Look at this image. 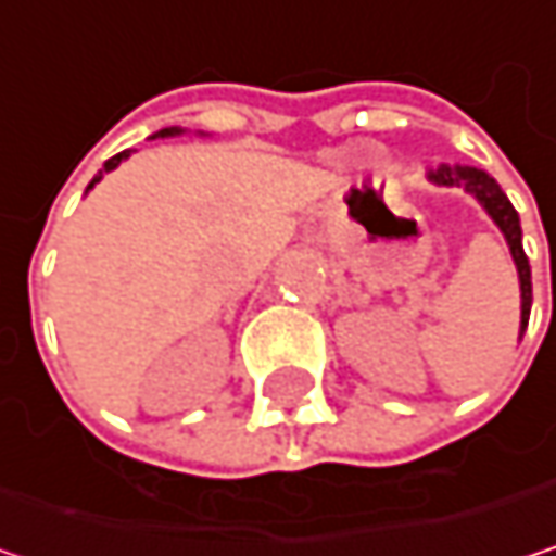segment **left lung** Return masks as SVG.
<instances>
[{
	"mask_svg": "<svg viewBox=\"0 0 556 556\" xmlns=\"http://www.w3.org/2000/svg\"><path fill=\"white\" fill-rule=\"evenodd\" d=\"M428 176L441 186H464L467 192H473L483 208L493 215V222L502 228L508 248H511V257H515V267H518V279H521V328L528 325V315H531V267H528V257H525V248H521V225H518V212L511 208V202L505 199V192L500 189V182L477 167H454V164H438V167L428 169Z\"/></svg>",
	"mask_w": 556,
	"mask_h": 556,
	"instance_id": "1",
	"label": "left lung"
}]
</instances>
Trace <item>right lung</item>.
Listing matches in <instances>:
<instances>
[{
  "label": "right lung",
  "mask_w": 556,
  "mask_h": 556,
  "mask_svg": "<svg viewBox=\"0 0 556 556\" xmlns=\"http://www.w3.org/2000/svg\"><path fill=\"white\" fill-rule=\"evenodd\" d=\"M173 131H176V128H164V131H161V138H164V135H173ZM125 157H128V151H122V154H115V157H112V161H109V164H105V173H109V169H115V167H118V164H122V161H125ZM99 179H102V173H99V176H96V179H92V182H89V189H92V186H96V182H99Z\"/></svg>",
  "instance_id": "1"
}]
</instances>
